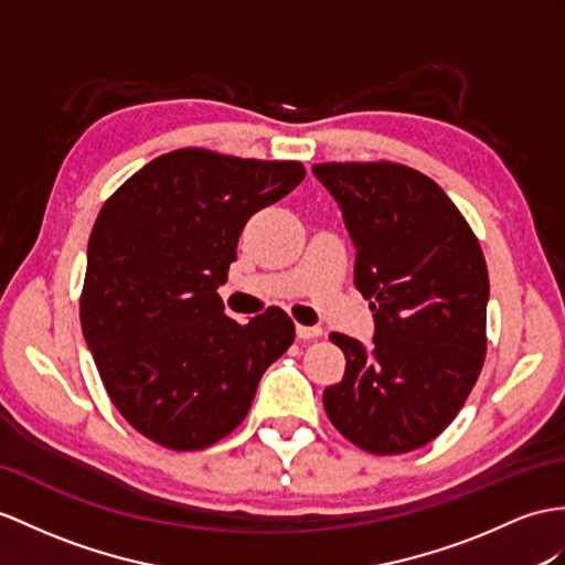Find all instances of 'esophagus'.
<instances>
[{"mask_svg": "<svg viewBox=\"0 0 565 565\" xmlns=\"http://www.w3.org/2000/svg\"><path fill=\"white\" fill-rule=\"evenodd\" d=\"M297 335L301 338V340H313V338H321L323 335V328H319V326H297Z\"/></svg>", "mask_w": 565, "mask_h": 565, "instance_id": "obj_1", "label": "esophagus"}]
</instances>
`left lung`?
<instances>
[{
  "label": "left lung",
  "mask_w": 565,
  "mask_h": 565,
  "mask_svg": "<svg viewBox=\"0 0 565 565\" xmlns=\"http://www.w3.org/2000/svg\"><path fill=\"white\" fill-rule=\"evenodd\" d=\"M374 311L369 352L330 333L345 376L323 391L335 429L374 456L422 448L458 417L487 356L489 273L479 239L431 177L391 160L319 162Z\"/></svg>",
  "instance_id": "1"
}]
</instances>
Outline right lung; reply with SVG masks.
<instances>
[{
	"label": "right lung",
	"instance_id": "1",
	"mask_svg": "<svg viewBox=\"0 0 565 565\" xmlns=\"http://www.w3.org/2000/svg\"><path fill=\"white\" fill-rule=\"evenodd\" d=\"M297 160L179 148L131 174L95 220L81 328L119 415L170 450H201L249 412L264 371L295 342L270 307L232 321L217 287L256 211L305 179Z\"/></svg>",
	"mask_w": 565,
	"mask_h": 565
}]
</instances>
